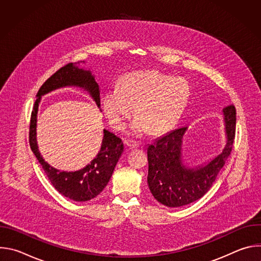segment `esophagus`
Here are the masks:
<instances>
[{"instance_id": "1", "label": "esophagus", "mask_w": 261, "mask_h": 261, "mask_svg": "<svg viewBox=\"0 0 261 261\" xmlns=\"http://www.w3.org/2000/svg\"><path fill=\"white\" fill-rule=\"evenodd\" d=\"M125 144L127 145L128 148H130V150H133V148H137L139 146V144L137 142H131V141H125Z\"/></svg>"}]
</instances>
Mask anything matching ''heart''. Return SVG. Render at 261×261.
<instances>
[{"label":"heart","mask_w":261,"mask_h":261,"mask_svg":"<svg viewBox=\"0 0 261 261\" xmlns=\"http://www.w3.org/2000/svg\"><path fill=\"white\" fill-rule=\"evenodd\" d=\"M189 97V86L182 79L158 71H137L124 75L118 88L102 98V110L109 124L122 129L134 111L129 133L141 136L167 131L177 120Z\"/></svg>","instance_id":"heart-1"}]
</instances>
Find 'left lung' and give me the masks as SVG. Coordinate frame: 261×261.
<instances>
[{
  "instance_id": "left-lung-1",
  "label": "left lung",
  "mask_w": 261,
  "mask_h": 261,
  "mask_svg": "<svg viewBox=\"0 0 261 261\" xmlns=\"http://www.w3.org/2000/svg\"><path fill=\"white\" fill-rule=\"evenodd\" d=\"M226 144L222 152L203 165L188 167L182 163V136L187 127L175 129L147 146L150 190L160 203L169 207L190 204L201 198L224 166L236 136L237 114L233 105L223 109Z\"/></svg>"
}]
</instances>
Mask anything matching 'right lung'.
<instances>
[{
    "instance_id": "add662e5",
    "label": "right lung",
    "mask_w": 261,
    "mask_h": 261,
    "mask_svg": "<svg viewBox=\"0 0 261 261\" xmlns=\"http://www.w3.org/2000/svg\"><path fill=\"white\" fill-rule=\"evenodd\" d=\"M85 63V61L81 62ZM79 63H69L59 69L41 86L31 116L30 146L37 160L41 164L51 185L62 195L74 201H88L99 195L108 184L115 167L124 151L121 138L108 130H103V139L99 153L83 169L76 171H61L50 166L38 150L37 143V114L41 97L49 92L65 87H79L87 91L100 108V89L92 71L80 68Z\"/></svg>"
}]
</instances>
